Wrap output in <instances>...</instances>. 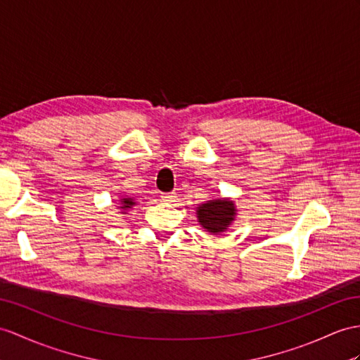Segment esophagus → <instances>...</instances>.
<instances>
[{"label": "esophagus", "mask_w": 360, "mask_h": 360, "mask_svg": "<svg viewBox=\"0 0 360 360\" xmlns=\"http://www.w3.org/2000/svg\"><path fill=\"white\" fill-rule=\"evenodd\" d=\"M163 201H174L175 200V192H166V194H162Z\"/></svg>", "instance_id": "34e87169"}]
</instances>
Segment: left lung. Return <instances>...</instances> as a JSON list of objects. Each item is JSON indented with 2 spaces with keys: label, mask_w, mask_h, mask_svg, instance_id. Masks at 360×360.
<instances>
[{
  "label": "left lung",
  "mask_w": 360,
  "mask_h": 360,
  "mask_svg": "<svg viewBox=\"0 0 360 360\" xmlns=\"http://www.w3.org/2000/svg\"><path fill=\"white\" fill-rule=\"evenodd\" d=\"M200 224L212 233L223 232L235 218V206L227 200H210L197 209Z\"/></svg>",
  "instance_id": "obj_1"
}]
</instances>
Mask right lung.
I'll return each instance as SVG.
<instances>
[{"mask_svg": "<svg viewBox=\"0 0 360 360\" xmlns=\"http://www.w3.org/2000/svg\"><path fill=\"white\" fill-rule=\"evenodd\" d=\"M133 205H136L133 198H122V209H128Z\"/></svg>", "mask_w": 360, "mask_h": 360, "instance_id": "obj_1", "label": "right lung"}]
</instances>
